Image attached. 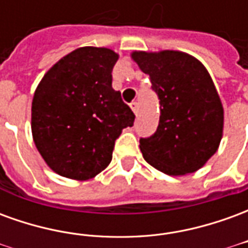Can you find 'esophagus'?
Here are the masks:
<instances>
[{
    "mask_svg": "<svg viewBox=\"0 0 248 248\" xmlns=\"http://www.w3.org/2000/svg\"><path fill=\"white\" fill-rule=\"evenodd\" d=\"M130 108H131V110L134 111L135 115H137V114H138V111H140V106H138V102H131V103H130Z\"/></svg>",
    "mask_w": 248,
    "mask_h": 248,
    "instance_id": "1",
    "label": "esophagus"
}]
</instances>
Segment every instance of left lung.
I'll list each match as a JSON object with an SVG mask.
<instances>
[{
	"label": "left lung",
	"mask_w": 248,
	"mask_h": 248,
	"mask_svg": "<svg viewBox=\"0 0 248 248\" xmlns=\"http://www.w3.org/2000/svg\"><path fill=\"white\" fill-rule=\"evenodd\" d=\"M150 76L161 105L158 129L140 138L147 163L167 175L195 172L217 153L223 135V106L207 69L178 50L133 51Z\"/></svg>",
	"instance_id": "1"
}]
</instances>
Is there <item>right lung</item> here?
<instances>
[{"mask_svg": "<svg viewBox=\"0 0 248 248\" xmlns=\"http://www.w3.org/2000/svg\"><path fill=\"white\" fill-rule=\"evenodd\" d=\"M119 56L83 46L46 71L31 102V134L58 175L87 181L108 166L115 140L135 115L111 86Z\"/></svg>", "mask_w": 248, "mask_h": 248, "instance_id": "right-lung-1", "label": "right lung"}]
</instances>
